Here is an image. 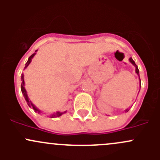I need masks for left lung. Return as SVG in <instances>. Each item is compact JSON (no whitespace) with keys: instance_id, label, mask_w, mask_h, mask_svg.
Instances as JSON below:
<instances>
[{"instance_id":"left-lung-1","label":"left lung","mask_w":160,"mask_h":160,"mask_svg":"<svg viewBox=\"0 0 160 160\" xmlns=\"http://www.w3.org/2000/svg\"><path fill=\"white\" fill-rule=\"evenodd\" d=\"M129 62H131V63L132 64V65L134 66V67H135V72L137 73V75L138 76V80H139V82H140V88H141V80H140V77H139V71H138V67H137V65L135 64V61L132 59V58H129ZM139 93V92H138ZM129 111V108H127L126 110L125 111V112H128V111Z\"/></svg>"}]
</instances>
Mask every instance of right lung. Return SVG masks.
I'll return each instance as SVG.
<instances>
[{
    "mask_svg": "<svg viewBox=\"0 0 160 160\" xmlns=\"http://www.w3.org/2000/svg\"><path fill=\"white\" fill-rule=\"evenodd\" d=\"M37 51H38V50H36V51H35V52L33 53V54H32V56H31L30 57L28 58V61H27V62H26V63H25V69H26L27 67H28V66L31 63V62H32V58H33L34 56H35V55L36 54V52ZM22 84H21V90H22V93H23V96H24V98H25V101H26L27 104H28V105L29 106V107H32V108H33V110L35 111V112H38V114H40V113H41L42 111H40L38 108H37L35 107V105H34V104H32V101H30L29 98H28V93H27V91H26V90H25V80H24V75H23V74H22ZM66 112H67V111H64V112H60V111H56V112H54V113H53V114H50L49 117L51 118H58V117H59V116L62 115V114H63L64 113H66Z\"/></svg>",
    "mask_w": 160,
    "mask_h": 160,
    "instance_id": "right-lung-1",
    "label": "right lung"
}]
</instances>
